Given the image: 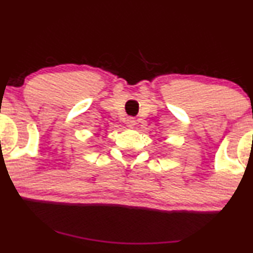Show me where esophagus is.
Listing matches in <instances>:
<instances>
[{
  "label": "esophagus",
  "instance_id": "esophagus-1",
  "mask_svg": "<svg viewBox=\"0 0 253 253\" xmlns=\"http://www.w3.org/2000/svg\"><path fill=\"white\" fill-rule=\"evenodd\" d=\"M136 125V120L134 118H128L127 119V127H129V128H133Z\"/></svg>",
  "mask_w": 253,
  "mask_h": 253
}]
</instances>
